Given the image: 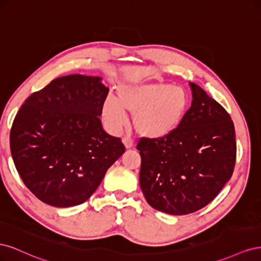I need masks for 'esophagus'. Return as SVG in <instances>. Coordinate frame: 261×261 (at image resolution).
I'll return each mask as SVG.
<instances>
[{
	"label": "esophagus",
	"instance_id": "1",
	"mask_svg": "<svg viewBox=\"0 0 261 261\" xmlns=\"http://www.w3.org/2000/svg\"><path fill=\"white\" fill-rule=\"evenodd\" d=\"M123 143H124V146L126 149H130L134 146V141L130 137H125L123 139Z\"/></svg>",
	"mask_w": 261,
	"mask_h": 261
}]
</instances>
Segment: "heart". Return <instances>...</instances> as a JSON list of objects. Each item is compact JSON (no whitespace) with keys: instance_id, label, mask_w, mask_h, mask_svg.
Segmentation results:
<instances>
[{"instance_id":"1","label":"heart","mask_w":261,"mask_h":261,"mask_svg":"<svg viewBox=\"0 0 261 261\" xmlns=\"http://www.w3.org/2000/svg\"><path fill=\"white\" fill-rule=\"evenodd\" d=\"M188 108L186 91L160 82H133L118 86L116 99L108 97L102 117L114 133L127 124L126 113L134 115L139 135L150 139L167 137L183 122Z\"/></svg>"}]
</instances>
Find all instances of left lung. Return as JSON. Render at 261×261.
I'll list each match as a JSON object with an SVG mask.
<instances>
[{
    "label": "left lung",
    "mask_w": 261,
    "mask_h": 261,
    "mask_svg": "<svg viewBox=\"0 0 261 261\" xmlns=\"http://www.w3.org/2000/svg\"><path fill=\"white\" fill-rule=\"evenodd\" d=\"M192 106L171 135L141 138L139 184L152 208L183 216L207 206L233 174L235 129L231 116L198 85Z\"/></svg>",
    "instance_id": "left-lung-1"
}]
</instances>
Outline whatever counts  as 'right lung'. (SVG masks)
Segmentation results:
<instances>
[{
    "label": "right lung",
    "mask_w": 261,
    "mask_h": 261,
    "mask_svg": "<svg viewBox=\"0 0 261 261\" xmlns=\"http://www.w3.org/2000/svg\"><path fill=\"white\" fill-rule=\"evenodd\" d=\"M108 93L101 77L73 74L52 81L20 107L11 152L22 181L41 201L59 208L85 202L125 152L99 118Z\"/></svg>",
    "instance_id": "add662e5"
}]
</instances>
